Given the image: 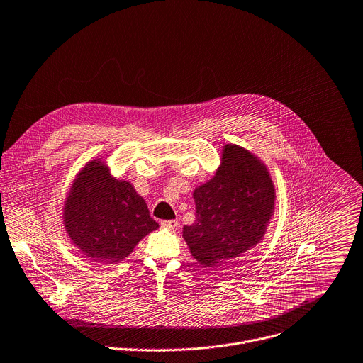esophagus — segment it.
<instances>
[{
  "label": "esophagus",
  "instance_id": "esophagus-1",
  "mask_svg": "<svg viewBox=\"0 0 363 363\" xmlns=\"http://www.w3.org/2000/svg\"><path fill=\"white\" fill-rule=\"evenodd\" d=\"M160 225L164 228H169V230H174L179 227V221L177 220H163V221H160Z\"/></svg>",
  "mask_w": 363,
  "mask_h": 363
}]
</instances>
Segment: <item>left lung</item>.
Returning <instances> with one entry per match:
<instances>
[{"label": "left lung", "mask_w": 363, "mask_h": 363, "mask_svg": "<svg viewBox=\"0 0 363 363\" xmlns=\"http://www.w3.org/2000/svg\"><path fill=\"white\" fill-rule=\"evenodd\" d=\"M193 199L196 221L183 227V237L193 257L213 267L262 240L274 213L275 189L264 163L230 143L214 177L199 186Z\"/></svg>", "instance_id": "8db88e82"}]
</instances>
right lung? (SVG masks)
I'll use <instances>...</instances> for the list:
<instances>
[{
	"instance_id": "add662e5",
	"label": "right lung",
	"mask_w": 363,
	"mask_h": 363,
	"mask_svg": "<svg viewBox=\"0 0 363 363\" xmlns=\"http://www.w3.org/2000/svg\"><path fill=\"white\" fill-rule=\"evenodd\" d=\"M64 224L72 242L89 258L118 262L159 224L129 182L113 179L99 159L77 176L64 207Z\"/></svg>"
}]
</instances>
